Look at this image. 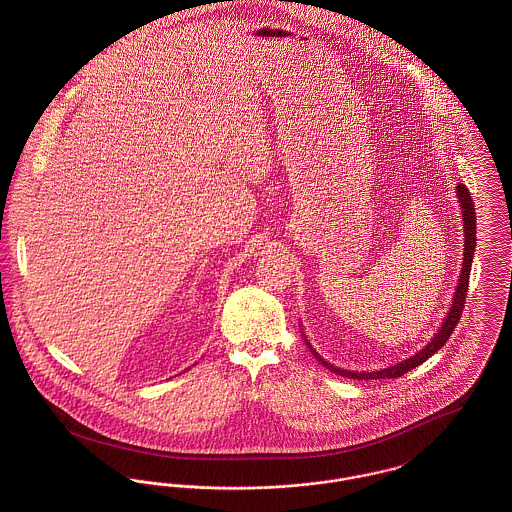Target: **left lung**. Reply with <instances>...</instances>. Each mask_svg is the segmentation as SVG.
Segmentation results:
<instances>
[{
	"mask_svg": "<svg viewBox=\"0 0 512 512\" xmlns=\"http://www.w3.org/2000/svg\"><path fill=\"white\" fill-rule=\"evenodd\" d=\"M457 195H459V203H461V211H463L464 220V257H463V270H461V278L457 284V292L453 295V303L451 309L447 313V317L443 320L438 334L428 341V345L424 349H420L416 355L411 359H405L403 363L382 368V370H374V372H353V370H343V368H336L334 365H328V361H324L317 351L313 349V345L305 340L307 347L311 349V353L318 359L320 365L326 366L328 370L345 376V378H355V380H378V378H399L405 372L413 370L414 366L422 365L426 359H430L436 351H439L445 341L449 340V336L453 334L455 326L459 324V318L463 315L464 299H466V292H468V278H470V267H472V257H474V249H476V213H474V201L470 197V192L464 184L457 186Z\"/></svg>",
	"mask_w": 512,
	"mask_h": 512,
	"instance_id": "1",
	"label": "left lung"
}]
</instances>
